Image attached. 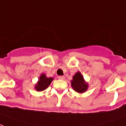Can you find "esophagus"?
<instances>
[{"instance_id":"34e87169","label":"esophagus","mask_w":126,"mask_h":126,"mask_svg":"<svg viewBox=\"0 0 126 126\" xmlns=\"http://www.w3.org/2000/svg\"><path fill=\"white\" fill-rule=\"evenodd\" d=\"M58 79H60V80H64L65 79V76H59V77H58Z\"/></svg>"}]
</instances>
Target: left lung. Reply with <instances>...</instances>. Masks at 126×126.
Segmentation results:
<instances>
[{"mask_svg":"<svg viewBox=\"0 0 126 126\" xmlns=\"http://www.w3.org/2000/svg\"><path fill=\"white\" fill-rule=\"evenodd\" d=\"M71 86L74 91L78 93H85L89 88V84L85 81L80 71L76 73L71 80Z\"/></svg>","mask_w":126,"mask_h":126,"instance_id":"1","label":"left lung"}]
</instances>
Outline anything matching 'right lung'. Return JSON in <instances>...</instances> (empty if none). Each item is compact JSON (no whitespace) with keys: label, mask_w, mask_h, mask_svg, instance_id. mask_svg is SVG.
Segmentation results:
<instances>
[{"label":"right lung","mask_w":126,"mask_h":126,"mask_svg":"<svg viewBox=\"0 0 126 126\" xmlns=\"http://www.w3.org/2000/svg\"><path fill=\"white\" fill-rule=\"evenodd\" d=\"M53 80V78L52 77H47L46 75L44 73L41 74L40 77L38 79L37 83L34 86V89L35 91L37 92H42L43 91H45L46 89L48 88L51 82Z\"/></svg>","instance_id":"add662e5"}]
</instances>
